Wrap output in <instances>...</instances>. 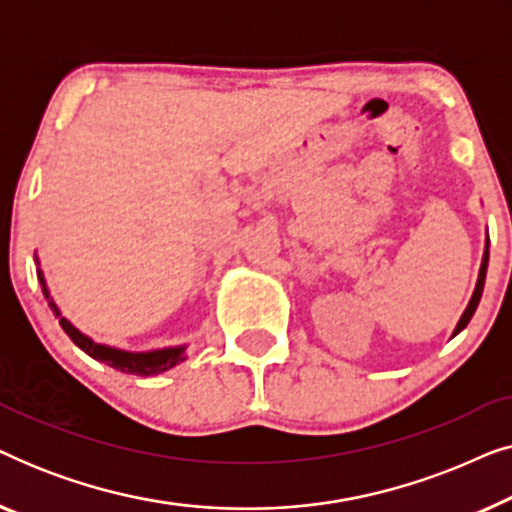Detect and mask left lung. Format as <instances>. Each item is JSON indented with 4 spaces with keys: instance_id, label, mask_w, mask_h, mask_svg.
Segmentation results:
<instances>
[{
    "instance_id": "8db88e82",
    "label": "left lung",
    "mask_w": 512,
    "mask_h": 512,
    "mask_svg": "<svg viewBox=\"0 0 512 512\" xmlns=\"http://www.w3.org/2000/svg\"><path fill=\"white\" fill-rule=\"evenodd\" d=\"M487 263H489V235H487V240H485V254H482V263H480V275H478V282H475V291H473L471 300H468L466 310H464V314H461L459 324H457V328H454V333H452V335H457V333L464 331V328L468 326V321H471V317H473V314H475V310H478V303H480V298H482V289H485Z\"/></svg>"
}]
</instances>
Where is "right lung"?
I'll use <instances>...</instances> for the list:
<instances>
[{
    "label": "right lung",
    "mask_w": 512,
    "mask_h": 512,
    "mask_svg": "<svg viewBox=\"0 0 512 512\" xmlns=\"http://www.w3.org/2000/svg\"><path fill=\"white\" fill-rule=\"evenodd\" d=\"M34 261L39 263V258H34ZM39 275V282H41V289H44V296L48 300V305H51V310L55 317L60 319V326L62 331H65L72 342L79 349H83L88 356H93L95 361H102L107 363V366L121 370V373H130V375H142V377H149V375H158V373H165V370H170L177 366V363L186 361V347H165V349H153V352H123V349H114V347H107V345H97L95 340H90L88 335H83L79 328L69 324V321L62 317L58 305L53 303L51 293L46 289V279H44V272L37 270Z\"/></svg>",
    "instance_id": "obj_1"
}]
</instances>
